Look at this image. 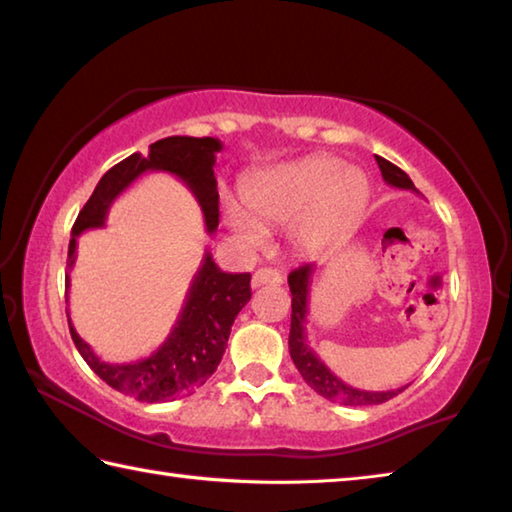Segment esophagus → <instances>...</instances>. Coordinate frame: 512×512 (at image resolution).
I'll list each match as a JSON object with an SVG mask.
<instances>
[{
	"mask_svg": "<svg viewBox=\"0 0 512 512\" xmlns=\"http://www.w3.org/2000/svg\"><path fill=\"white\" fill-rule=\"evenodd\" d=\"M253 287H264V284H273V287H280L282 284V275L275 271V268H257L253 273V280H250Z\"/></svg>",
	"mask_w": 512,
	"mask_h": 512,
	"instance_id": "esophagus-1",
	"label": "esophagus"
}]
</instances>
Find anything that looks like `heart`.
<instances>
[{
    "mask_svg": "<svg viewBox=\"0 0 512 512\" xmlns=\"http://www.w3.org/2000/svg\"><path fill=\"white\" fill-rule=\"evenodd\" d=\"M370 183L359 167L334 155H309L257 171L241 185L239 205L225 207V225L248 246L262 241V228L289 226L302 253H318L341 241L368 203Z\"/></svg>",
    "mask_w": 512,
    "mask_h": 512,
    "instance_id": "heart-1",
    "label": "heart"
}]
</instances>
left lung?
<instances>
[{
	"mask_svg": "<svg viewBox=\"0 0 512 512\" xmlns=\"http://www.w3.org/2000/svg\"><path fill=\"white\" fill-rule=\"evenodd\" d=\"M379 164L381 176L388 185L397 189H411V192H418L413 185V180L406 176V173L395 167L393 162L375 155ZM316 273V264H305L296 268V271L289 273V289H291V332H289V352L291 359L296 363L298 372L302 379L314 388L318 395H323L329 402H341L345 406H370V404H384L402 393L404 388H397V391H361V388H352L345 384L329 370L323 361L318 359V354L309 348L307 334H305V323L309 314V287H311V275Z\"/></svg>",
	"mask_w": 512,
	"mask_h": 512,
	"instance_id": "8db88e82",
	"label": "left lung"
}]
</instances>
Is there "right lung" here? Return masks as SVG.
Listing matches in <instances>:
<instances>
[{
	"instance_id": "1",
	"label": "right lung",
	"mask_w": 512,
	"mask_h": 512,
	"mask_svg": "<svg viewBox=\"0 0 512 512\" xmlns=\"http://www.w3.org/2000/svg\"><path fill=\"white\" fill-rule=\"evenodd\" d=\"M221 149L223 144L214 137L173 135L151 144L149 155L133 153L103 173L72 228L67 250L65 296H69V271L76 262V239L85 230L103 228L110 205L146 171H167L183 180L201 205L205 228L212 235L219 228V189H216L214 164L216 153ZM248 300L250 273H223L214 264L212 255L205 253L176 325L171 327V334L146 359L131 363L103 361L76 334L69 311L67 323L76 350L108 386L140 402H171L196 393V388H201L214 375L225 348H228L230 327Z\"/></svg>"
}]
</instances>
